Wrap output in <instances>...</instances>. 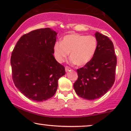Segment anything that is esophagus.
<instances>
[{"label":"esophagus","instance_id":"obj_1","mask_svg":"<svg viewBox=\"0 0 131 131\" xmlns=\"http://www.w3.org/2000/svg\"><path fill=\"white\" fill-rule=\"evenodd\" d=\"M70 69H71V68H70L69 67H68V66H65V71H66V72L69 71Z\"/></svg>","mask_w":131,"mask_h":131}]
</instances>
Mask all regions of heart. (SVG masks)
Returning <instances> with one entry per match:
<instances>
[{
  "instance_id": "b5f03b06",
  "label": "heart",
  "mask_w": 131,
  "mask_h": 131,
  "mask_svg": "<svg viewBox=\"0 0 131 131\" xmlns=\"http://www.w3.org/2000/svg\"><path fill=\"white\" fill-rule=\"evenodd\" d=\"M98 42L93 36L72 34L65 36L60 42H56L53 53L56 60L63 62L70 53L72 63L83 66L91 61L96 52Z\"/></svg>"
}]
</instances>
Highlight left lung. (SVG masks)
<instances>
[{
  "label": "left lung",
  "mask_w": 131,
  "mask_h": 131,
  "mask_svg": "<svg viewBox=\"0 0 131 131\" xmlns=\"http://www.w3.org/2000/svg\"><path fill=\"white\" fill-rule=\"evenodd\" d=\"M95 36L98 42L95 54L89 63L77 70L78 77L73 84L77 94L89 100L100 98L112 87L117 64L112 41L98 32Z\"/></svg>",
  "instance_id": "1"
}]
</instances>
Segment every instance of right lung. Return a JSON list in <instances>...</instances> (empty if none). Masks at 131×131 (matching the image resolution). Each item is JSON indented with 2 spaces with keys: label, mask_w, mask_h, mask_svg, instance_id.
<instances>
[{
  "label": "right lung",
  "mask_w": 131,
  "mask_h": 131,
  "mask_svg": "<svg viewBox=\"0 0 131 131\" xmlns=\"http://www.w3.org/2000/svg\"><path fill=\"white\" fill-rule=\"evenodd\" d=\"M57 33L49 28L23 35L12 52V76L16 87L36 102L50 99L56 93L65 67L53 56Z\"/></svg>",
  "instance_id": "obj_1"
}]
</instances>
